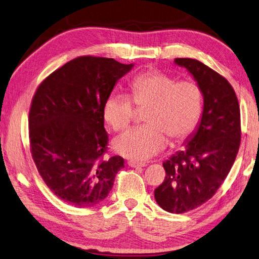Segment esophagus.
<instances>
[{
    "mask_svg": "<svg viewBox=\"0 0 259 259\" xmlns=\"http://www.w3.org/2000/svg\"><path fill=\"white\" fill-rule=\"evenodd\" d=\"M128 166H131V167H135V168H139V167H145L146 164L145 163H139V162H133V160H130V162H127Z\"/></svg>",
    "mask_w": 259,
    "mask_h": 259,
    "instance_id": "obj_1",
    "label": "esophagus"
}]
</instances>
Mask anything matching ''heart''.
Here are the masks:
<instances>
[{
	"label": "heart",
	"mask_w": 259,
	"mask_h": 259,
	"mask_svg": "<svg viewBox=\"0 0 259 259\" xmlns=\"http://www.w3.org/2000/svg\"><path fill=\"white\" fill-rule=\"evenodd\" d=\"M131 97L111 93L103 104L105 123L115 132H122L135 118V108L147 107L146 125L132 130L113 142L118 154L131 159H147L167 145L182 143L196 130L203 112L204 95L194 79H180L159 70H149L132 79Z\"/></svg>",
	"instance_id": "b5f03b06"
}]
</instances>
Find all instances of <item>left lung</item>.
Instances as JSON below:
<instances>
[{
  "label": "left lung",
  "instance_id": "8db88e82",
  "mask_svg": "<svg viewBox=\"0 0 259 259\" xmlns=\"http://www.w3.org/2000/svg\"><path fill=\"white\" fill-rule=\"evenodd\" d=\"M175 63L200 85L204 110L186 148L163 163L166 176L154 196L164 210L183 214L207 202L221 187L237 156L242 130L237 96L227 79L197 60Z\"/></svg>",
  "mask_w": 259,
  "mask_h": 259
}]
</instances>
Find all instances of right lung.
<instances>
[{
	"mask_svg": "<svg viewBox=\"0 0 259 259\" xmlns=\"http://www.w3.org/2000/svg\"><path fill=\"white\" fill-rule=\"evenodd\" d=\"M133 64L78 56L38 85L28 113L30 151L38 174L57 197L92 207L107 197L124 158H104L108 135L103 104Z\"/></svg>",
	"mask_w": 259,
	"mask_h": 259,
	"instance_id": "1",
	"label": "right lung"
}]
</instances>
